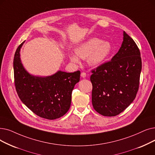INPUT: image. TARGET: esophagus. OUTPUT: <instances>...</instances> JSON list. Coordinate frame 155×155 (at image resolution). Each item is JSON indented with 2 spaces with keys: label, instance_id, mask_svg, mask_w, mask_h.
<instances>
[{
  "label": "esophagus",
  "instance_id": "esophagus-1",
  "mask_svg": "<svg viewBox=\"0 0 155 155\" xmlns=\"http://www.w3.org/2000/svg\"><path fill=\"white\" fill-rule=\"evenodd\" d=\"M81 77H82V78H85V77H86V73H85V72H82V73H81Z\"/></svg>",
  "mask_w": 155,
  "mask_h": 155
}]
</instances>
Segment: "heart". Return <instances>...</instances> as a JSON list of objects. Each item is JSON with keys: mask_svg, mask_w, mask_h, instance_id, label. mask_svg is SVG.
<instances>
[{"mask_svg": "<svg viewBox=\"0 0 155 155\" xmlns=\"http://www.w3.org/2000/svg\"><path fill=\"white\" fill-rule=\"evenodd\" d=\"M112 49L111 43L107 40H101L98 38H91L75 48V53L70 54L71 61L80 63V59H86L88 64L97 67L103 64L110 55Z\"/></svg>", "mask_w": 155, "mask_h": 155, "instance_id": "obj_1", "label": "heart"}]
</instances>
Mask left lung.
<instances>
[{
	"label": "left lung",
	"instance_id": "left-lung-1",
	"mask_svg": "<svg viewBox=\"0 0 155 155\" xmlns=\"http://www.w3.org/2000/svg\"><path fill=\"white\" fill-rule=\"evenodd\" d=\"M142 61L137 45L124 31L123 42L110 61L92 71V103L101 115L114 117L136 98Z\"/></svg>",
	"mask_w": 155,
	"mask_h": 155
}]
</instances>
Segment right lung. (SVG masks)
Here are the masks:
<instances>
[{"label": "right lung", "instance_id": "add662e5", "mask_svg": "<svg viewBox=\"0 0 155 155\" xmlns=\"http://www.w3.org/2000/svg\"><path fill=\"white\" fill-rule=\"evenodd\" d=\"M24 42L16 49L13 61L15 83L19 99L40 117L54 120L63 117L70 107L72 91L79 82L80 71H58L48 77L31 75L25 69L20 58Z\"/></svg>", "mask_w": 155, "mask_h": 155}]
</instances>
